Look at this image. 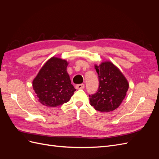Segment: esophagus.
Returning <instances> with one entry per match:
<instances>
[{
    "label": "esophagus",
    "instance_id": "esophagus-1",
    "mask_svg": "<svg viewBox=\"0 0 159 159\" xmlns=\"http://www.w3.org/2000/svg\"><path fill=\"white\" fill-rule=\"evenodd\" d=\"M85 88V85L81 84H78L75 85V88L77 89H84Z\"/></svg>",
    "mask_w": 159,
    "mask_h": 159
}]
</instances>
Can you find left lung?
I'll return each mask as SVG.
<instances>
[{"label": "left lung", "mask_w": 159, "mask_h": 159, "mask_svg": "<svg viewBox=\"0 0 159 159\" xmlns=\"http://www.w3.org/2000/svg\"><path fill=\"white\" fill-rule=\"evenodd\" d=\"M98 74L97 92L89 95L90 104L95 110L109 112L117 109L127 94L129 84L120 70L110 61L95 66Z\"/></svg>", "instance_id": "obj_1"}]
</instances>
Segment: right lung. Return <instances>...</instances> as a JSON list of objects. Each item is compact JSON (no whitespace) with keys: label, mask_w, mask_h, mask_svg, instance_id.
I'll use <instances>...</instances> for the list:
<instances>
[{"label":"right lung","mask_w":159,"mask_h":159,"mask_svg":"<svg viewBox=\"0 0 159 159\" xmlns=\"http://www.w3.org/2000/svg\"><path fill=\"white\" fill-rule=\"evenodd\" d=\"M68 63L53 57L43 66L33 80V89L39 102L47 107H57L68 102L75 89L67 72Z\"/></svg>","instance_id":"add662e5"}]
</instances>
